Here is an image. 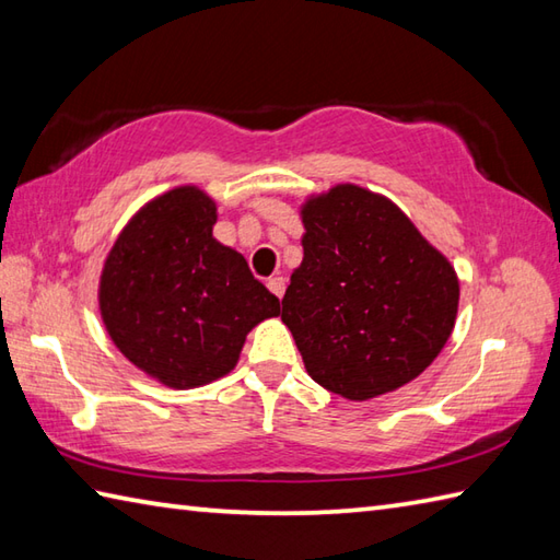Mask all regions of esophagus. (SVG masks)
Instances as JSON below:
<instances>
[{
    "mask_svg": "<svg viewBox=\"0 0 560 560\" xmlns=\"http://www.w3.org/2000/svg\"><path fill=\"white\" fill-rule=\"evenodd\" d=\"M267 289L277 295V299H281L283 295V291H287V279L283 277H271L269 281H267Z\"/></svg>",
    "mask_w": 560,
    "mask_h": 560,
    "instance_id": "obj_1",
    "label": "esophagus"
}]
</instances>
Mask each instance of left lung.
<instances>
[{
    "instance_id": "left-lung-1",
    "label": "left lung",
    "mask_w": 560,
    "mask_h": 560,
    "mask_svg": "<svg viewBox=\"0 0 560 560\" xmlns=\"http://www.w3.org/2000/svg\"><path fill=\"white\" fill-rule=\"evenodd\" d=\"M301 219L303 261L281 319L307 375L351 401L411 383L455 327V267L395 201L359 185L311 197Z\"/></svg>"
}]
</instances>
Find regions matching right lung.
Wrapping results in <instances>:
<instances>
[{"mask_svg": "<svg viewBox=\"0 0 560 560\" xmlns=\"http://www.w3.org/2000/svg\"><path fill=\"white\" fill-rule=\"evenodd\" d=\"M217 201L195 185L141 207L101 273L115 347L159 383L189 389L231 373L247 331L281 313L233 247L211 235Z\"/></svg>", "mask_w": 560, "mask_h": 560, "instance_id": "add662e5", "label": "right lung"}]
</instances>
